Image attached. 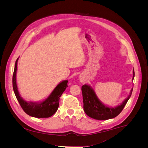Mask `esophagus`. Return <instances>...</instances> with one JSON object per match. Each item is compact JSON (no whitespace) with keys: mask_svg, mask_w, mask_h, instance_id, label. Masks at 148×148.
<instances>
[{"mask_svg":"<svg viewBox=\"0 0 148 148\" xmlns=\"http://www.w3.org/2000/svg\"><path fill=\"white\" fill-rule=\"evenodd\" d=\"M80 82H84V80L83 79H82V78H80Z\"/></svg>","mask_w":148,"mask_h":148,"instance_id":"1","label":"esophagus"}]
</instances>
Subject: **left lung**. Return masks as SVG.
<instances>
[{"mask_svg": "<svg viewBox=\"0 0 148 148\" xmlns=\"http://www.w3.org/2000/svg\"><path fill=\"white\" fill-rule=\"evenodd\" d=\"M135 77V71L133 70V80ZM83 100V109L84 112L92 119L105 120L113 119L122 111L124 107L130 97L133 91V88L131 89L130 93L127 99L120 106L114 107H109L104 105L98 99L93 89L87 84L83 85L82 87Z\"/></svg>", "mask_w": 148, "mask_h": 148, "instance_id": "left-lung-1", "label": "left lung"}]
</instances>
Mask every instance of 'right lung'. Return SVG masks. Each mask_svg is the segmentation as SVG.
<instances>
[{"label":"right lung","instance_id":"right-lung-1","mask_svg":"<svg viewBox=\"0 0 148 148\" xmlns=\"http://www.w3.org/2000/svg\"><path fill=\"white\" fill-rule=\"evenodd\" d=\"M15 62L14 71L13 74L12 83L13 89L14 91L16 99L20 104L21 108L25 112L33 117L36 118H48L54 114L58 109L59 106L60 97L62 93L64 92L66 87H68V81L65 80L60 83L46 100L40 103L33 102H27L22 99L18 91L16 82V73L17 70V62Z\"/></svg>","mask_w":148,"mask_h":148}]
</instances>
